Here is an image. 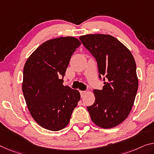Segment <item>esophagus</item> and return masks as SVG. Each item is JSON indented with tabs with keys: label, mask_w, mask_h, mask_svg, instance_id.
Instances as JSON below:
<instances>
[{
	"label": "esophagus",
	"mask_w": 154,
	"mask_h": 154,
	"mask_svg": "<svg viewBox=\"0 0 154 154\" xmlns=\"http://www.w3.org/2000/svg\"><path fill=\"white\" fill-rule=\"evenodd\" d=\"M80 96H81V97H83V96L85 94V91H80Z\"/></svg>",
	"instance_id": "obj_1"
}]
</instances>
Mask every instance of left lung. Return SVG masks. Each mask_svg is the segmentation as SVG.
<instances>
[{
	"label": "left lung",
	"mask_w": 154,
	"mask_h": 154,
	"mask_svg": "<svg viewBox=\"0 0 154 154\" xmlns=\"http://www.w3.org/2000/svg\"><path fill=\"white\" fill-rule=\"evenodd\" d=\"M96 59L103 89H94L95 102L87 107L97 126L109 129L126 119L134 105L138 87L136 65L128 49L110 35L89 34L79 38Z\"/></svg>",
	"instance_id": "1"
}]
</instances>
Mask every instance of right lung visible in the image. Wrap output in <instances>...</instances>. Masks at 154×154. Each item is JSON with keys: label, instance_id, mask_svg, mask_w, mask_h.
Returning <instances> with one entry per match:
<instances>
[{"label": "right lung", "instance_id": "add662e5", "mask_svg": "<svg viewBox=\"0 0 154 154\" xmlns=\"http://www.w3.org/2000/svg\"><path fill=\"white\" fill-rule=\"evenodd\" d=\"M80 45L74 37L49 40L26 61L23 93L32 118L45 129L56 131L65 128L80 100L79 91L63 85L71 57Z\"/></svg>", "mask_w": 154, "mask_h": 154}]
</instances>
